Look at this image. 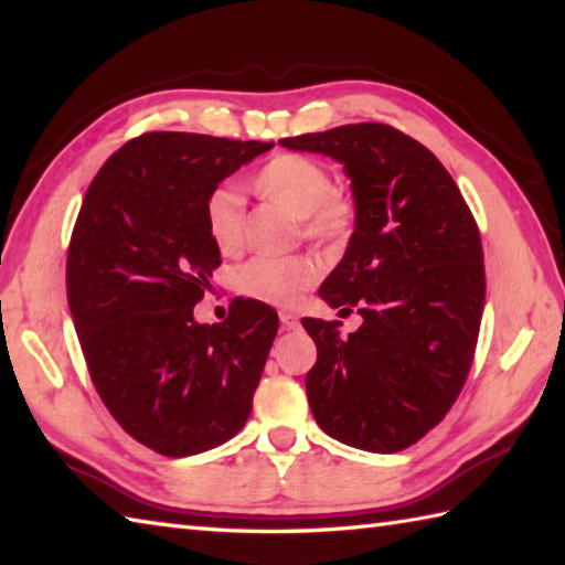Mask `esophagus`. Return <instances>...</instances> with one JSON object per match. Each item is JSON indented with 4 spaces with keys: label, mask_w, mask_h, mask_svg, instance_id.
Returning a JSON list of instances; mask_svg holds the SVG:
<instances>
[{
    "label": "esophagus",
    "mask_w": 565,
    "mask_h": 565,
    "mask_svg": "<svg viewBox=\"0 0 565 565\" xmlns=\"http://www.w3.org/2000/svg\"><path fill=\"white\" fill-rule=\"evenodd\" d=\"M279 320H281V326H284L286 330H294V328H298V316H296V313H291V310H281V313H279Z\"/></svg>",
    "instance_id": "1"
}]
</instances>
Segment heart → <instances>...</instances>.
<instances>
[{
	"mask_svg": "<svg viewBox=\"0 0 565 565\" xmlns=\"http://www.w3.org/2000/svg\"><path fill=\"white\" fill-rule=\"evenodd\" d=\"M252 189L296 218L316 245H342L356 225V201L332 186L326 164L298 152H279L252 177ZM206 225L223 255H237L245 239V209L231 189H215L206 201ZM318 279L316 262L303 255L255 257L237 274V289L269 306H294Z\"/></svg>",
	"mask_w": 565,
	"mask_h": 565,
	"instance_id": "1",
	"label": "heart"
}]
</instances>
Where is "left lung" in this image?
<instances>
[{
  "mask_svg": "<svg viewBox=\"0 0 565 565\" xmlns=\"http://www.w3.org/2000/svg\"><path fill=\"white\" fill-rule=\"evenodd\" d=\"M344 164L356 225L322 301L364 318H303L318 347L306 391L316 423L350 447L395 454L437 427L473 364L486 303L481 233L444 164L386 124L281 138Z\"/></svg>",
  "mask_w": 565,
  "mask_h": 565,
  "instance_id": "1",
  "label": "left lung"
}]
</instances>
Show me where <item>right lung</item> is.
<instances>
[{"label":"right lung","instance_id":"obj_1","mask_svg":"<svg viewBox=\"0 0 565 565\" xmlns=\"http://www.w3.org/2000/svg\"><path fill=\"white\" fill-rule=\"evenodd\" d=\"M274 148L152 130L94 177L67 249V303L99 398L162 456L209 451L245 427L276 310L237 298L215 326L194 306L221 264L206 201L225 177Z\"/></svg>","mask_w":565,"mask_h":565}]
</instances>
